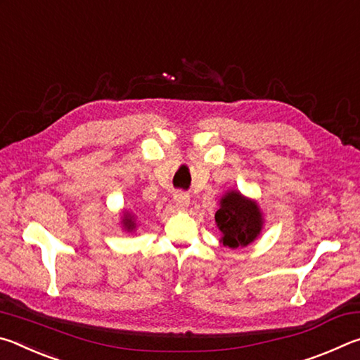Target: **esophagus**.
Masks as SVG:
<instances>
[{
  "instance_id": "esophagus-1",
  "label": "esophagus",
  "mask_w": 360,
  "mask_h": 360,
  "mask_svg": "<svg viewBox=\"0 0 360 360\" xmlns=\"http://www.w3.org/2000/svg\"><path fill=\"white\" fill-rule=\"evenodd\" d=\"M173 200H174L176 208H179V210H187L188 205H191V197H188V195L184 192H176L173 195Z\"/></svg>"
}]
</instances>
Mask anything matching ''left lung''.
<instances>
[{
    "mask_svg": "<svg viewBox=\"0 0 360 360\" xmlns=\"http://www.w3.org/2000/svg\"><path fill=\"white\" fill-rule=\"evenodd\" d=\"M216 224L221 230V243L229 248H243L257 238L264 225L259 206L240 192L230 191L221 198L216 211Z\"/></svg>",
    "mask_w": 360,
    "mask_h": 360,
    "instance_id": "obj_1",
    "label": "left lung"
}]
</instances>
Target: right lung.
<instances>
[{"mask_svg":"<svg viewBox=\"0 0 360 360\" xmlns=\"http://www.w3.org/2000/svg\"><path fill=\"white\" fill-rule=\"evenodd\" d=\"M122 224H124V229L127 230V231H133L135 230V227H136V224H135V216L131 214V212H124V219H122Z\"/></svg>","mask_w":360,"mask_h":360,"instance_id":"1","label":"right lung"}]
</instances>
